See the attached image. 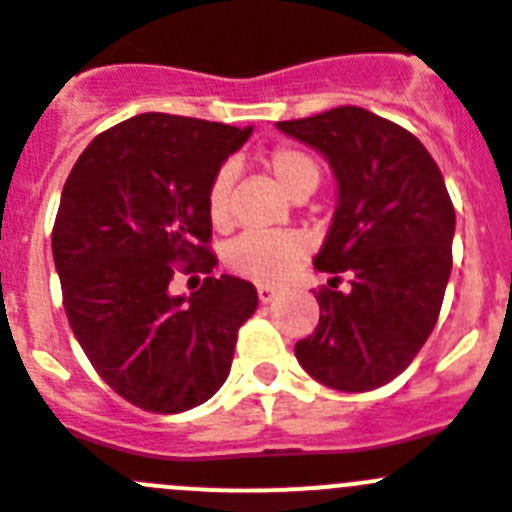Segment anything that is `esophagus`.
<instances>
[{"instance_id": "34e87169", "label": "esophagus", "mask_w": 512, "mask_h": 512, "mask_svg": "<svg viewBox=\"0 0 512 512\" xmlns=\"http://www.w3.org/2000/svg\"><path fill=\"white\" fill-rule=\"evenodd\" d=\"M257 298H260V303H270L278 298V290L270 288V285H257Z\"/></svg>"}]
</instances>
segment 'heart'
Instances as JSON below:
<instances>
[{
  "label": "heart",
  "instance_id": "heart-1",
  "mask_svg": "<svg viewBox=\"0 0 512 512\" xmlns=\"http://www.w3.org/2000/svg\"><path fill=\"white\" fill-rule=\"evenodd\" d=\"M262 165L290 199L308 196L321 181L319 160L296 145H275L265 153ZM232 183V168H222L206 191V211L216 229L227 227L232 214ZM301 257L303 242L288 232H245L227 247V265L234 273L262 285H275L288 278Z\"/></svg>",
  "mask_w": 512,
  "mask_h": 512
}]
</instances>
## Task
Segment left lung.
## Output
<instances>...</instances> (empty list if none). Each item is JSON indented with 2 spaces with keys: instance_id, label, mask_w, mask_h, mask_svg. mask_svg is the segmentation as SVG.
<instances>
[{
  "instance_id": "1",
  "label": "left lung",
  "mask_w": 512,
  "mask_h": 512,
  "mask_svg": "<svg viewBox=\"0 0 512 512\" xmlns=\"http://www.w3.org/2000/svg\"><path fill=\"white\" fill-rule=\"evenodd\" d=\"M278 130L316 147L339 183L334 222L313 265L321 316L296 357L313 380L365 393L398 377L439 319L451 275L454 204L416 135L362 107H336ZM349 291H336L341 275Z\"/></svg>"
}]
</instances>
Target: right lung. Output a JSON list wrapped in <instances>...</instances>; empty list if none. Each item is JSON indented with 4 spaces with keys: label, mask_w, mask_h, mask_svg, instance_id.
Here are the masks:
<instances>
[{
    "label": "right lung",
    "mask_w": 512,
    "mask_h": 512,
    "mask_svg": "<svg viewBox=\"0 0 512 512\" xmlns=\"http://www.w3.org/2000/svg\"><path fill=\"white\" fill-rule=\"evenodd\" d=\"M252 127L140 114L91 140L73 165L53 227L63 308L109 388L150 413L206 403L229 375L255 285L204 278L191 296L170 280L211 273L206 191Z\"/></svg>",
    "instance_id": "add662e5"
}]
</instances>
